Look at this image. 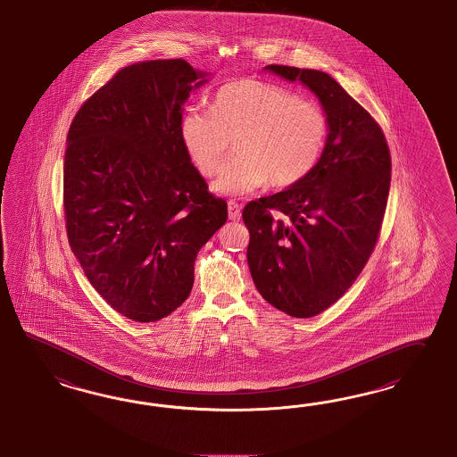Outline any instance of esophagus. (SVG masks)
<instances>
[{"instance_id":"obj_1","label":"esophagus","mask_w":457,"mask_h":457,"mask_svg":"<svg viewBox=\"0 0 457 457\" xmlns=\"http://www.w3.org/2000/svg\"><path fill=\"white\" fill-rule=\"evenodd\" d=\"M228 216L231 221L241 220V206L236 201H228Z\"/></svg>"}]
</instances>
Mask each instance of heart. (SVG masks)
Returning a JSON list of instances; mask_svg holds the SVG:
<instances>
[{
  "label": "heart",
  "mask_w": 457,
  "mask_h": 457,
  "mask_svg": "<svg viewBox=\"0 0 457 457\" xmlns=\"http://www.w3.org/2000/svg\"><path fill=\"white\" fill-rule=\"evenodd\" d=\"M328 129L316 103L260 79L226 83L210 112L189 106L179 120L186 154L204 178L218 173L235 141V160L214 183L222 195H245L268 181L276 189L301 183L321 160Z\"/></svg>",
  "instance_id": "1"
}]
</instances>
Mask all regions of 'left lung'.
<instances>
[{"instance_id": "obj_1", "label": "left lung", "mask_w": 457, "mask_h": 457, "mask_svg": "<svg viewBox=\"0 0 457 457\" xmlns=\"http://www.w3.org/2000/svg\"><path fill=\"white\" fill-rule=\"evenodd\" d=\"M320 98L329 135L296 186L247 203V264L261 296L293 318L329 308L358 279L379 239L391 185L381 126L328 73L270 64Z\"/></svg>"}]
</instances>
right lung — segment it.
Here are the masks:
<instances>
[{"label": "right lung", "mask_w": 457, "mask_h": 457, "mask_svg": "<svg viewBox=\"0 0 457 457\" xmlns=\"http://www.w3.org/2000/svg\"><path fill=\"white\" fill-rule=\"evenodd\" d=\"M203 76L181 58L124 66L68 131V243L99 296L133 321H160L185 303L199 249L228 220L179 135Z\"/></svg>", "instance_id": "right-lung-1"}]
</instances>
